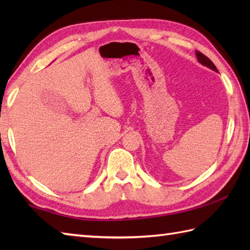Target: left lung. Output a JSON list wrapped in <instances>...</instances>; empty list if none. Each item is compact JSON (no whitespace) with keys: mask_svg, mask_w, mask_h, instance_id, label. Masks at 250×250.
Wrapping results in <instances>:
<instances>
[{"mask_svg":"<svg viewBox=\"0 0 250 250\" xmlns=\"http://www.w3.org/2000/svg\"><path fill=\"white\" fill-rule=\"evenodd\" d=\"M195 55H196V58H198V61L201 63V64H203V65H205L207 67L211 68V70L215 71V72H218V71H217V68H216L214 63L211 62L205 55H203L200 51H195Z\"/></svg>","mask_w":250,"mask_h":250,"instance_id":"obj_1","label":"left lung"}]
</instances>
